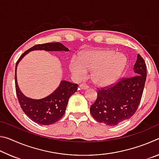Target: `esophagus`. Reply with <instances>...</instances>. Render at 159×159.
<instances>
[{
	"instance_id": "obj_1",
	"label": "esophagus",
	"mask_w": 159,
	"mask_h": 159,
	"mask_svg": "<svg viewBox=\"0 0 159 159\" xmlns=\"http://www.w3.org/2000/svg\"><path fill=\"white\" fill-rule=\"evenodd\" d=\"M79 87H80V89L85 90V89H88V88H89V85L85 84V83H81V84L79 85Z\"/></svg>"
}]
</instances>
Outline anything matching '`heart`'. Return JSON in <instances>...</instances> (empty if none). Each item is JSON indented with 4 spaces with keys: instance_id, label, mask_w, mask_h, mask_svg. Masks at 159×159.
Segmentation results:
<instances>
[{
    "instance_id": "b5f03b06",
    "label": "heart",
    "mask_w": 159,
    "mask_h": 159,
    "mask_svg": "<svg viewBox=\"0 0 159 159\" xmlns=\"http://www.w3.org/2000/svg\"><path fill=\"white\" fill-rule=\"evenodd\" d=\"M126 58L112 50H93L81 52L70 61L69 69L77 79H82L88 70H93L92 79L100 86H108L120 79L126 65Z\"/></svg>"
}]
</instances>
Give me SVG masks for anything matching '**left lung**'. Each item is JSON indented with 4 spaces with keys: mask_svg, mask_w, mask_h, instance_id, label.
Wrapping results in <instances>:
<instances>
[{
    "mask_svg": "<svg viewBox=\"0 0 159 159\" xmlns=\"http://www.w3.org/2000/svg\"><path fill=\"white\" fill-rule=\"evenodd\" d=\"M133 69L135 76L121 78L114 84L99 88L90 109L97 121L114 126L129 119L138 110L147 79L146 64L139 54Z\"/></svg>",
    "mask_w": 159,
    "mask_h": 159,
    "instance_id": "1",
    "label": "left lung"
}]
</instances>
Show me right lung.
<instances>
[{"label": "right lung", "instance_id": "obj_1", "mask_svg": "<svg viewBox=\"0 0 159 159\" xmlns=\"http://www.w3.org/2000/svg\"><path fill=\"white\" fill-rule=\"evenodd\" d=\"M44 50L46 51L69 50L60 43H47L38 44L25 51L16 63L15 66V90L20 107L25 114L33 121L39 124L48 125L58 121L66 111L69 99L77 91L78 84L62 80L51 95L41 99H33L26 98L20 90L17 82L16 70L20 61L29 52L32 50Z\"/></svg>", "mask_w": 159, "mask_h": 159}]
</instances>
